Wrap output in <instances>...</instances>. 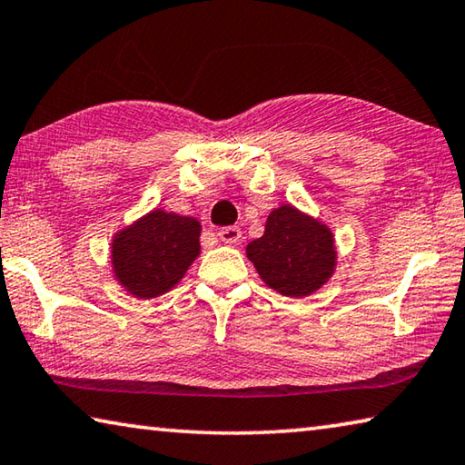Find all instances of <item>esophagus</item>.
Listing matches in <instances>:
<instances>
[{
	"mask_svg": "<svg viewBox=\"0 0 465 465\" xmlns=\"http://www.w3.org/2000/svg\"><path fill=\"white\" fill-rule=\"evenodd\" d=\"M219 240L225 242V243H238L242 240V230L240 227H223V230L217 232Z\"/></svg>",
	"mask_w": 465,
	"mask_h": 465,
	"instance_id": "34e87169",
	"label": "esophagus"
}]
</instances>
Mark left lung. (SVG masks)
I'll return each instance as SVG.
<instances>
[{"instance_id": "8db88e82", "label": "left lung", "mask_w": 465, "mask_h": 465, "mask_svg": "<svg viewBox=\"0 0 465 465\" xmlns=\"http://www.w3.org/2000/svg\"><path fill=\"white\" fill-rule=\"evenodd\" d=\"M258 277L285 297H308L332 279L338 264L330 227L291 203L272 209L264 235L246 246Z\"/></svg>"}]
</instances>
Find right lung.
Masks as SVG:
<instances>
[{"mask_svg":"<svg viewBox=\"0 0 465 465\" xmlns=\"http://www.w3.org/2000/svg\"><path fill=\"white\" fill-rule=\"evenodd\" d=\"M201 222L155 207L121 227L110 243L114 281L137 299L174 289L201 256Z\"/></svg>","mask_w":465,"mask_h":465,"instance_id":"right-lung-1","label":"right lung"}]
</instances>
